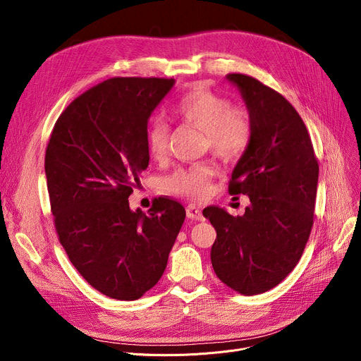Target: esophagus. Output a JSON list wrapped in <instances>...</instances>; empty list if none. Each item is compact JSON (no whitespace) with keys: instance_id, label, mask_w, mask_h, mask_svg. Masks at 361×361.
Listing matches in <instances>:
<instances>
[{"instance_id":"34e87169","label":"esophagus","mask_w":361,"mask_h":361,"mask_svg":"<svg viewBox=\"0 0 361 361\" xmlns=\"http://www.w3.org/2000/svg\"><path fill=\"white\" fill-rule=\"evenodd\" d=\"M185 212H187V218L196 219V221H203L202 211L199 209L197 206H195V204H188V206H187V209H185Z\"/></svg>"}]
</instances>
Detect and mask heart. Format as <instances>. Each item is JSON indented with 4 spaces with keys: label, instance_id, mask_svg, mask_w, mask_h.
<instances>
[{
    "label": "heart",
    "instance_id": "1",
    "mask_svg": "<svg viewBox=\"0 0 361 361\" xmlns=\"http://www.w3.org/2000/svg\"><path fill=\"white\" fill-rule=\"evenodd\" d=\"M176 116L184 124L203 131L204 146L224 161H233L247 149L252 124L247 112L231 106L219 93L197 86L180 99ZM169 128L161 118H154L146 130V149L154 161H162L168 154ZM214 171L207 165L180 168L164 178L162 188L169 195L203 196L209 187Z\"/></svg>",
    "mask_w": 361,
    "mask_h": 361
}]
</instances>
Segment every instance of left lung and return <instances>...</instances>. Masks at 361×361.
Instances as JSON below:
<instances>
[{"label":"left lung","mask_w":361,"mask_h":361,"mask_svg":"<svg viewBox=\"0 0 361 361\" xmlns=\"http://www.w3.org/2000/svg\"><path fill=\"white\" fill-rule=\"evenodd\" d=\"M249 112L252 136L233 174L230 195H245L241 216L209 206L216 240L211 260L216 276L244 295L268 291L298 263L307 244L319 165L309 131L294 106L245 74H228Z\"/></svg>","instance_id":"1"}]
</instances>
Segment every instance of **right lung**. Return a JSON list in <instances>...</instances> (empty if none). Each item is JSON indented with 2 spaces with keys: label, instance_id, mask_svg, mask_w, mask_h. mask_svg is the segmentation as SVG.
<instances>
[{
  "label": "right lung",
  "instance_id": "obj_1",
  "mask_svg": "<svg viewBox=\"0 0 361 361\" xmlns=\"http://www.w3.org/2000/svg\"><path fill=\"white\" fill-rule=\"evenodd\" d=\"M174 79L114 78L75 98L45 155L55 230L73 267L99 293L137 300L161 279L185 218L171 199L147 214L128 196L149 165L147 121Z\"/></svg>",
  "mask_w": 361,
  "mask_h": 361
}]
</instances>
